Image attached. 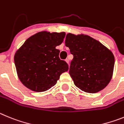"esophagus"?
<instances>
[{"mask_svg":"<svg viewBox=\"0 0 124 124\" xmlns=\"http://www.w3.org/2000/svg\"><path fill=\"white\" fill-rule=\"evenodd\" d=\"M65 62H66L68 64H69V59H67L65 60Z\"/></svg>","mask_w":124,"mask_h":124,"instance_id":"1","label":"esophagus"}]
</instances>
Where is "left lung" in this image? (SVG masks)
<instances>
[{
	"label": "left lung",
	"mask_w": 124,
	"mask_h": 124,
	"mask_svg": "<svg viewBox=\"0 0 124 124\" xmlns=\"http://www.w3.org/2000/svg\"><path fill=\"white\" fill-rule=\"evenodd\" d=\"M65 42L73 55L69 74L75 85L89 93L103 90L112 77L115 63L112 52L100 42L85 34L68 33Z\"/></svg>",
	"instance_id": "obj_1"
}]
</instances>
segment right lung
Returning <instances> with one entry per match:
<instances>
[{
    "label": "right lung",
    "instance_id": "1",
    "mask_svg": "<svg viewBox=\"0 0 124 124\" xmlns=\"http://www.w3.org/2000/svg\"><path fill=\"white\" fill-rule=\"evenodd\" d=\"M64 32L41 31L31 36L16 52L14 61L22 83L32 91L43 92L56 84L62 73L69 70L60 59L55 47L63 42Z\"/></svg>",
    "mask_w": 124,
    "mask_h": 124
}]
</instances>
